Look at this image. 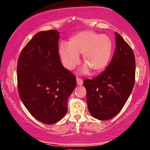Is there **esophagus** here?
Returning <instances> with one entry per match:
<instances>
[{"mask_svg":"<svg viewBox=\"0 0 150 150\" xmlns=\"http://www.w3.org/2000/svg\"><path fill=\"white\" fill-rule=\"evenodd\" d=\"M76 83L78 85H82L83 84V80L82 78H80L79 77L76 78Z\"/></svg>","mask_w":150,"mask_h":150,"instance_id":"34e87169","label":"esophagus"}]
</instances>
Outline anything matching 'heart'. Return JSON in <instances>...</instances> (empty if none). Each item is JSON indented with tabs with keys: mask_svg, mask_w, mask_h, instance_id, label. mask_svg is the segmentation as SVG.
<instances>
[{
	"mask_svg": "<svg viewBox=\"0 0 150 150\" xmlns=\"http://www.w3.org/2000/svg\"><path fill=\"white\" fill-rule=\"evenodd\" d=\"M113 50V43L109 37L93 31L79 32L70 39L68 45L62 43L59 52L62 63L68 70H72L79 64V54L86 66L82 72L88 74L104 70L109 64Z\"/></svg>",
	"mask_w": 150,
	"mask_h": 150,
	"instance_id": "b5f03b06",
	"label": "heart"
}]
</instances>
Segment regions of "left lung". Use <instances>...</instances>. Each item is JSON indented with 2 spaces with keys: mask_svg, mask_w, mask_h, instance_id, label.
Here are the masks:
<instances>
[{
  "mask_svg": "<svg viewBox=\"0 0 150 150\" xmlns=\"http://www.w3.org/2000/svg\"><path fill=\"white\" fill-rule=\"evenodd\" d=\"M115 35L116 48L106 70L83 81L90 113L99 120H109L121 111L135 84L134 54L118 33Z\"/></svg>",
  "mask_w": 150,
  "mask_h": 150,
  "instance_id": "8db88e82",
  "label": "left lung"
}]
</instances>
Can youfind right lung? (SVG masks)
<instances>
[{"label":"right lung","instance_id":"add662e5","mask_svg":"<svg viewBox=\"0 0 150 150\" xmlns=\"http://www.w3.org/2000/svg\"><path fill=\"white\" fill-rule=\"evenodd\" d=\"M59 38L56 30L39 32L18 58L21 100L34 118L45 124L56 123L64 117L68 98L76 85L75 75L62 64Z\"/></svg>","mask_w":150,"mask_h":150}]
</instances>
